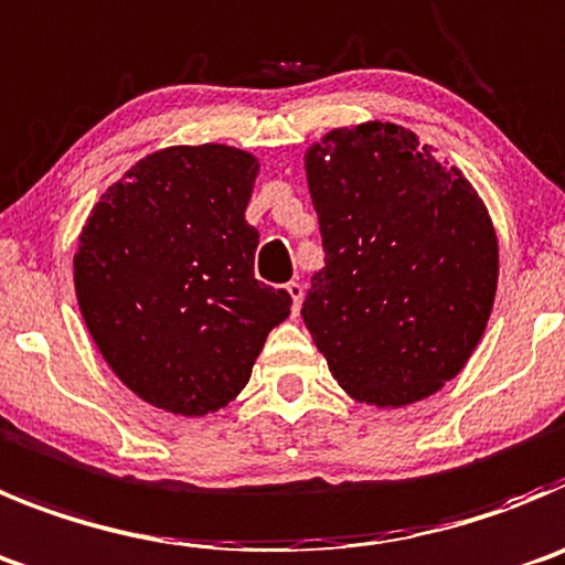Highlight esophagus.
<instances>
[{
	"label": "esophagus",
	"instance_id": "1",
	"mask_svg": "<svg viewBox=\"0 0 565 565\" xmlns=\"http://www.w3.org/2000/svg\"><path fill=\"white\" fill-rule=\"evenodd\" d=\"M286 291H288V297H291V313L294 317H297L299 313V308H302V297H305V291H302V286H299V282H288L286 286Z\"/></svg>",
	"mask_w": 565,
	"mask_h": 565
}]
</instances>
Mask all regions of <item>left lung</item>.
<instances>
[{
  "label": "left lung",
  "instance_id": "left-lung-1",
  "mask_svg": "<svg viewBox=\"0 0 565 565\" xmlns=\"http://www.w3.org/2000/svg\"><path fill=\"white\" fill-rule=\"evenodd\" d=\"M324 268L302 319L359 403L408 406L459 375L490 319L499 241L457 168L392 122L335 128L305 157Z\"/></svg>",
  "mask_w": 565,
  "mask_h": 565
}]
</instances>
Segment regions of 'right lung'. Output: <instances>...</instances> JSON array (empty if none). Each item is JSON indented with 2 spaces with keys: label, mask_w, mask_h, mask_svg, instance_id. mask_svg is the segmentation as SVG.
Wrapping results in <instances>:
<instances>
[{
  "label": "right lung",
  "mask_w": 565,
  "mask_h": 565,
  "mask_svg": "<svg viewBox=\"0 0 565 565\" xmlns=\"http://www.w3.org/2000/svg\"><path fill=\"white\" fill-rule=\"evenodd\" d=\"M257 168L230 145L164 148L111 184L81 232L83 322L114 375L164 412L226 406L291 313L288 291L255 277Z\"/></svg>",
  "instance_id": "add662e5"
}]
</instances>
